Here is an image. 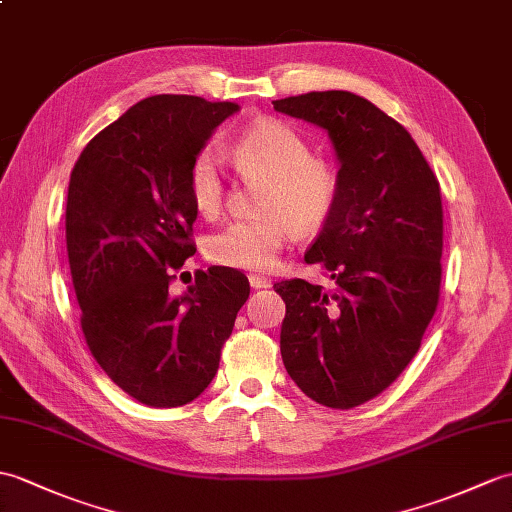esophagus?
Returning a JSON list of instances; mask_svg holds the SVG:
<instances>
[{
    "mask_svg": "<svg viewBox=\"0 0 512 512\" xmlns=\"http://www.w3.org/2000/svg\"><path fill=\"white\" fill-rule=\"evenodd\" d=\"M248 281H251V288H255V290L270 288V285H272V281L264 275H251V277H248Z\"/></svg>",
    "mask_w": 512,
    "mask_h": 512,
    "instance_id": "34e87169",
    "label": "esophagus"
}]
</instances>
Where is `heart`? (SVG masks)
Segmentation results:
<instances>
[{"label": "heart", "mask_w": 512, "mask_h": 512, "mask_svg": "<svg viewBox=\"0 0 512 512\" xmlns=\"http://www.w3.org/2000/svg\"><path fill=\"white\" fill-rule=\"evenodd\" d=\"M231 161L244 181L261 183L251 218L235 220L213 233L207 255L224 266L268 270L277 264L292 229L312 235L327 224L340 198V172L314 157L312 146L288 122L264 117L231 144ZM189 194L200 216L216 218L224 207V176L211 148L196 154L189 168Z\"/></svg>", "instance_id": "obj_1"}]
</instances>
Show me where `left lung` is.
Masks as SVG:
<instances>
[{
    "mask_svg": "<svg viewBox=\"0 0 512 512\" xmlns=\"http://www.w3.org/2000/svg\"><path fill=\"white\" fill-rule=\"evenodd\" d=\"M325 128L340 161V198L307 264L334 288L275 283L285 301L281 358L307 397L349 410L371 401L417 355L441 296V185L410 133L349 91L275 100Z\"/></svg>",
    "mask_w": 512,
    "mask_h": 512,
    "instance_id": "obj_1",
    "label": "left lung"
}]
</instances>
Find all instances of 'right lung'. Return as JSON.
<instances>
[{
  "label": "right lung",
  "instance_id": "right-lung-1",
  "mask_svg": "<svg viewBox=\"0 0 512 512\" xmlns=\"http://www.w3.org/2000/svg\"><path fill=\"white\" fill-rule=\"evenodd\" d=\"M235 111L152 95L100 130L71 170L65 237L82 334L102 371L150 408L185 406L211 384L251 294L227 266L196 270L183 296L170 292L196 253L189 168Z\"/></svg>",
  "mask_w": 512,
  "mask_h": 512
}]
</instances>
